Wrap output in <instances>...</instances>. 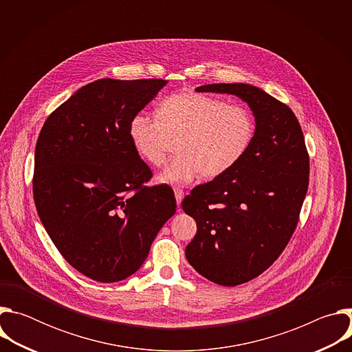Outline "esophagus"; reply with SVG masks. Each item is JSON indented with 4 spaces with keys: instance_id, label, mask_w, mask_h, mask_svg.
<instances>
[{
    "instance_id": "1",
    "label": "esophagus",
    "mask_w": 352,
    "mask_h": 352,
    "mask_svg": "<svg viewBox=\"0 0 352 352\" xmlns=\"http://www.w3.org/2000/svg\"><path fill=\"white\" fill-rule=\"evenodd\" d=\"M174 195H175V200H177V205L179 206L182 202V197H184V190L181 188H175L174 189Z\"/></svg>"
}]
</instances>
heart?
I'll use <instances>...</instances> for the list:
<instances>
[{
  "label": "heart",
  "instance_id": "obj_1",
  "mask_svg": "<svg viewBox=\"0 0 352 352\" xmlns=\"http://www.w3.org/2000/svg\"><path fill=\"white\" fill-rule=\"evenodd\" d=\"M255 120L245 107L193 91L167 96L157 116L136 114L129 139L150 166L164 163L170 140L179 138L178 155L159 174L160 184H189L202 174L208 179L234 168L255 139Z\"/></svg>",
  "mask_w": 352,
  "mask_h": 352
}]
</instances>
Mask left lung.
<instances>
[{
    "instance_id": "left-lung-1",
    "label": "left lung",
    "mask_w": 352,
    "mask_h": 352,
    "mask_svg": "<svg viewBox=\"0 0 352 352\" xmlns=\"http://www.w3.org/2000/svg\"><path fill=\"white\" fill-rule=\"evenodd\" d=\"M195 90L235 94L256 124L242 160L182 200L197 227L185 249L189 265L216 284L234 287L262 274L287 246L308 190L309 156L292 110L265 90L246 83Z\"/></svg>"
}]
</instances>
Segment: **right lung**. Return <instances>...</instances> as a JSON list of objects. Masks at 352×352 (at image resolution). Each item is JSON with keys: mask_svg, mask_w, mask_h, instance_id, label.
<instances>
[{"mask_svg": "<svg viewBox=\"0 0 352 352\" xmlns=\"http://www.w3.org/2000/svg\"><path fill=\"white\" fill-rule=\"evenodd\" d=\"M168 83L98 79L45 120L34 152L33 197L64 259L100 283L140 269L177 202L129 139L132 118Z\"/></svg>", "mask_w": 352, "mask_h": 352, "instance_id": "obj_1", "label": "right lung"}]
</instances>
